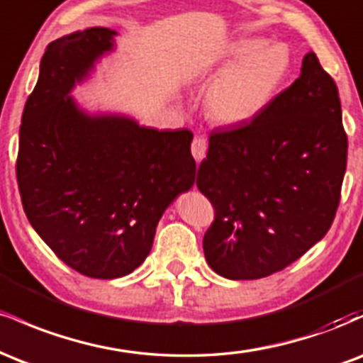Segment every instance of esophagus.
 <instances>
[{
    "mask_svg": "<svg viewBox=\"0 0 363 363\" xmlns=\"http://www.w3.org/2000/svg\"><path fill=\"white\" fill-rule=\"evenodd\" d=\"M206 150H208L206 140L203 138V136H196V138L193 140V143H191V153H193V157L196 158V160L201 162L203 158L206 157Z\"/></svg>",
    "mask_w": 363,
    "mask_h": 363,
    "instance_id": "1",
    "label": "esophagus"
}]
</instances>
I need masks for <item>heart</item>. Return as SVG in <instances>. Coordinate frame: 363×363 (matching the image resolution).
<instances>
[{"instance_id": "heart-1", "label": "heart", "mask_w": 363, "mask_h": 363, "mask_svg": "<svg viewBox=\"0 0 363 363\" xmlns=\"http://www.w3.org/2000/svg\"><path fill=\"white\" fill-rule=\"evenodd\" d=\"M235 62V65L233 62ZM206 91V111L215 123L239 126L256 119L272 106L289 77L291 57L281 43L239 39L228 48L223 69Z\"/></svg>"}]
</instances>
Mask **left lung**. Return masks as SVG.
I'll return each mask as SVG.
<instances>
[{
  "mask_svg": "<svg viewBox=\"0 0 363 363\" xmlns=\"http://www.w3.org/2000/svg\"><path fill=\"white\" fill-rule=\"evenodd\" d=\"M347 152L338 86L311 51L261 116L211 131L196 181L215 208L203 239L210 268L257 280L309 251L335 220Z\"/></svg>",
  "mask_w": 363,
  "mask_h": 363,
  "instance_id": "obj_1",
  "label": "left lung"
}]
</instances>
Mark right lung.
<instances>
[{
  "label": "right lung",
  "instance_id": "1",
  "mask_svg": "<svg viewBox=\"0 0 363 363\" xmlns=\"http://www.w3.org/2000/svg\"><path fill=\"white\" fill-rule=\"evenodd\" d=\"M116 35L91 27L48 45L16 158L34 230L69 268L101 280L126 277L147 259L158 220L196 177L189 129L158 131L124 114H90L69 95L114 51Z\"/></svg>",
  "mask_w": 363,
  "mask_h": 363
}]
</instances>
